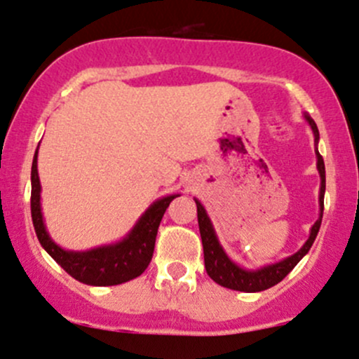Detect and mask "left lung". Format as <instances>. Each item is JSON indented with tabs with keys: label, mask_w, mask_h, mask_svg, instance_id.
Listing matches in <instances>:
<instances>
[{
	"label": "left lung",
	"mask_w": 359,
	"mask_h": 359,
	"mask_svg": "<svg viewBox=\"0 0 359 359\" xmlns=\"http://www.w3.org/2000/svg\"><path fill=\"white\" fill-rule=\"evenodd\" d=\"M304 119L309 123L311 130H313L314 153H316V168L318 172H320L321 186H320V217H318L316 222L313 224L309 238H307V241L302 245V248H300L299 252H295L293 255L287 257V259L280 260V262L269 264V266L259 267V269H245V267L238 266L236 262H233V260L229 259L226 250H224L222 245H220L205 206L201 205L200 200L194 198V201H196V208H198V224H200V234H201V243H203V253H205L206 273H208V276L212 278L215 283H219L220 287H226V288H231V290H238V292H248V293L267 290V288L280 283V281L290 273L293 267L300 262V259L309 252L311 247H313L314 240H316L318 231H320V226H321V219H323L325 161L323 158H321L320 151H318L320 132H318L316 123H314V119L311 118L307 112H304Z\"/></svg>",
	"instance_id": "1"
}]
</instances>
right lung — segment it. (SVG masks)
<instances>
[{"instance_id": "1", "label": "right lung", "mask_w": 359, "mask_h": 359, "mask_svg": "<svg viewBox=\"0 0 359 359\" xmlns=\"http://www.w3.org/2000/svg\"><path fill=\"white\" fill-rule=\"evenodd\" d=\"M39 147V146H38ZM180 194L159 198L140 215L123 240L85 252L64 250L52 240L43 220L41 184L38 175V149L31 168V215L36 236L50 257L74 280L93 287H112L140 276L153 259L159 222L168 205Z\"/></svg>"}]
</instances>
